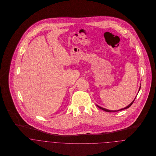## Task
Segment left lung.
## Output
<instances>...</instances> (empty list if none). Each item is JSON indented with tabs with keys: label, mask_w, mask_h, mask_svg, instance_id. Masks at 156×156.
<instances>
[{
	"label": "left lung",
	"mask_w": 156,
	"mask_h": 156,
	"mask_svg": "<svg viewBox=\"0 0 156 156\" xmlns=\"http://www.w3.org/2000/svg\"><path fill=\"white\" fill-rule=\"evenodd\" d=\"M140 88H139V90H140ZM135 99H136V98L134 99L133 101L129 105V106H127V107H126V108H123V109H119V110H118V111H112V110H108V109H105V108H101V107H100V106H98V105H97V106L98 107V108H99L100 109H102V110H103V111H105L108 112H118V111H122V110H124V109H127V108H130L132 105V104L133 103L134 101L135 100Z\"/></svg>",
	"instance_id": "obj_1"
}]
</instances>
